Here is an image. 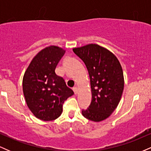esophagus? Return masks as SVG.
Returning a JSON list of instances; mask_svg holds the SVG:
<instances>
[{
    "label": "esophagus",
    "mask_w": 151,
    "mask_h": 151,
    "mask_svg": "<svg viewBox=\"0 0 151 151\" xmlns=\"http://www.w3.org/2000/svg\"><path fill=\"white\" fill-rule=\"evenodd\" d=\"M73 91H74V94L77 95V93H78V89H77V87H74V88H73Z\"/></svg>",
    "instance_id": "obj_1"
}]
</instances>
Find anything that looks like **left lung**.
Segmentation results:
<instances>
[{"label": "left lung", "instance_id": "1", "mask_svg": "<svg viewBox=\"0 0 151 151\" xmlns=\"http://www.w3.org/2000/svg\"><path fill=\"white\" fill-rule=\"evenodd\" d=\"M73 52L85 64L92 95L89 108L81 114L93 122L105 120L116 109L122 96V67L114 53L97 44L73 48Z\"/></svg>", "mask_w": 151, "mask_h": 151}]
</instances>
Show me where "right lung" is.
Segmentation results:
<instances>
[{
    "label": "right lung",
    "instance_id": "1",
    "mask_svg": "<svg viewBox=\"0 0 151 151\" xmlns=\"http://www.w3.org/2000/svg\"><path fill=\"white\" fill-rule=\"evenodd\" d=\"M66 50L50 45L34 57L22 78V91L30 111L42 121H52L61 115L64 101L74 94L55 68Z\"/></svg>",
    "mask_w": 151,
    "mask_h": 151
}]
</instances>
